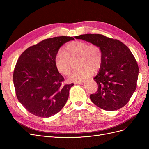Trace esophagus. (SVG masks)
Wrapping results in <instances>:
<instances>
[{
  "label": "esophagus",
  "instance_id": "esophagus-1",
  "mask_svg": "<svg viewBox=\"0 0 149 149\" xmlns=\"http://www.w3.org/2000/svg\"><path fill=\"white\" fill-rule=\"evenodd\" d=\"M84 82V80H81V81H75L74 82V84H83V83Z\"/></svg>",
  "mask_w": 149,
  "mask_h": 149
}]
</instances>
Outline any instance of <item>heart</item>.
<instances>
[{
    "label": "heart",
    "mask_w": 149,
    "mask_h": 149,
    "mask_svg": "<svg viewBox=\"0 0 149 149\" xmlns=\"http://www.w3.org/2000/svg\"><path fill=\"white\" fill-rule=\"evenodd\" d=\"M79 59L78 67L69 77L70 81L83 80L97 71L102 65L103 54L98 46L89 45L82 41H73L68 43L64 52L58 51L54 57V64L57 71L62 75H68L72 69L71 61Z\"/></svg>",
    "instance_id": "b5f03b06"
}]
</instances>
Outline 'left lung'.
I'll use <instances>...</instances> for the list:
<instances>
[{"label":"left lung","instance_id":"left-lung-1","mask_svg":"<svg viewBox=\"0 0 149 149\" xmlns=\"http://www.w3.org/2000/svg\"><path fill=\"white\" fill-rule=\"evenodd\" d=\"M75 38L98 46L102 52V65L94 77L98 90L91 94V101L109 111L127 104L136 88L139 72L137 62L130 49L120 40L101 34H86Z\"/></svg>","mask_w":149,"mask_h":149}]
</instances>
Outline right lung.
Wrapping results in <instances>:
<instances>
[{
    "mask_svg": "<svg viewBox=\"0 0 149 149\" xmlns=\"http://www.w3.org/2000/svg\"><path fill=\"white\" fill-rule=\"evenodd\" d=\"M74 40L67 36L47 38L20 55L13 82L18 100L31 113L48 118L65 105L74 84L63 83L64 78L55 66L54 57L63 45Z\"/></svg>",
    "mask_w": 149,
    "mask_h": 149,
    "instance_id": "right-lung-1",
    "label": "right lung"
}]
</instances>
